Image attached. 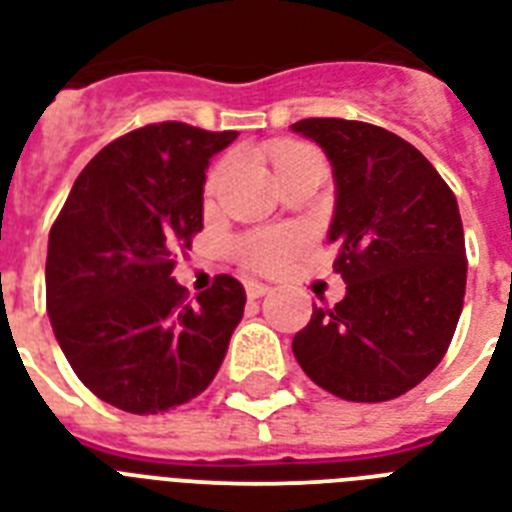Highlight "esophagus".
Instances as JSON below:
<instances>
[{
  "label": "esophagus",
  "instance_id": "1",
  "mask_svg": "<svg viewBox=\"0 0 512 512\" xmlns=\"http://www.w3.org/2000/svg\"><path fill=\"white\" fill-rule=\"evenodd\" d=\"M244 287H247V295L252 297V300H257V297H263L271 292V287H268V284H263V281H257V279H249Z\"/></svg>",
  "mask_w": 512,
  "mask_h": 512
}]
</instances>
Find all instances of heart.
Wrapping results in <instances>:
<instances>
[{"label": "heart", "instance_id": "obj_1", "mask_svg": "<svg viewBox=\"0 0 512 512\" xmlns=\"http://www.w3.org/2000/svg\"><path fill=\"white\" fill-rule=\"evenodd\" d=\"M311 162H321V156L311 148H303V146H284L276 151L273 156V167H276V175H284V172L295 170L300 164H311ZM225 164L215 167V172L209 175L207 180V191L212 193L220 185L225 175ZM297 249H300V239L297 236H287V233H268V236H252V239L241 241V260L252 268H276L281 265L284 260L295 255Z\"/></svg>", "mask_w": 512, "mask_h": 512}]
</instances>
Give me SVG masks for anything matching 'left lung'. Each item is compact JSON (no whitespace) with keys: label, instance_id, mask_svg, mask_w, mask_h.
<instances>
[{"label":"left lung","instance_id":"1","mask_svg":"<svg viewBox=\"0 0 512 512\" xmlns=\"http://www.w3.org/2000/svg\"><path fill=\"white\" fill-rule=\"evenodd\" d=\"M335 175L329 241L345 297L316 308L292 340L319 388L361 404L420 385L454 337L468 257L452 188L393 132L348 119H303Z\"/></svg>","mask_w":512,"mask_h":512}]
</instances>
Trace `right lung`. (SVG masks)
Masks as SVG:
<instances>
[{"mask_svg": "<svg viewBox=\"0 0 512 512\" xmlns=\"http://www.w3.org/2000/svg\"><path fill=\"white\" fill-rule=\"evenodd\" d=\"M236 135L183 122L127 132L84 167L52 223V332L76 377L116 409L188 404L223 364L244 287L223 273L188 303L172 268L204 225L209 159Z\"/></svg>", "mask_w": 512, "mask_h": 512, "instance_id": "add662e5", "label": "right lung"}]
</instances>
